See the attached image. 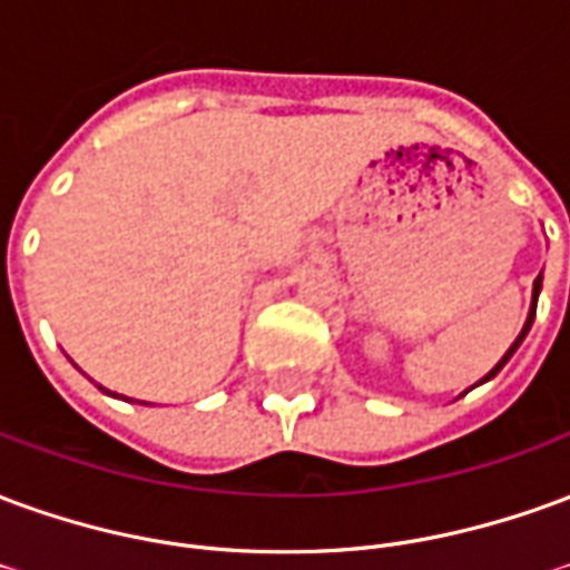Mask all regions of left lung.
<instances>
[{
  "instance_id": "1",
  "label": "left lung",
  "mask_w": 570,
  "mask_h": 570,
  "mask_svg": "<svg viewBox=\"0 0 570 570\" xmlns=\"http://www.w3.org/2000/svg\"><path fill=\"white\" fill-rule=\"evenodd\" d=\"M540 286H543V272L538 274V281H534V289H531V308H528V321H525V326H522V333L515 335V342H513V345H510V347H507V354H503V357L498 360V366H494V370H491L489 375H485V379H479L476 384H485V382H491V379H494V375H498V372L503 370V363H507V360L513 357V354H515V347L522 345V338H525V335H528V330H531V323H534V311H538V296H540ZM476 384H473V387H476ZM464 394H466V391H464ZM464 394H461V396H464Z\"/></svg>"
}]
</instances>
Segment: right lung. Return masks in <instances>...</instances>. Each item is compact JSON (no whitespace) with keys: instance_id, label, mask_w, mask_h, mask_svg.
Returning a JSON list of instances; mask_svg holds the SVG:
<instances>
[{"instance_id":"obj_1","label":"right lung","mask_w":570,"mask_h":570,"mask_svg":"<svg viewBox=\"0 0 570 570\" xmlns=\"http://www.w3.org/2000/svg\"><path fill=\"white\" fill-rule=\"evenodd\" d=\"M100 391H104V394H109V396H121V394H112V391H106V387H100ZM121 400H128V396H121Z\"/></svg>"}]
</instances>
